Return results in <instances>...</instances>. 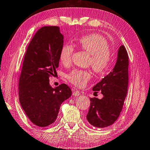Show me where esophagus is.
Here are the masks:
<instances>
[{
  "label": "esophagus",
  "mask_w": 150,
  "mask_h": 150,
  "mask_svg": "<svg viewBox=\"0 0 150 150\" xmlns=\"http://www.w3.org/2000/svg\"><path fill=\"white\" fill-rule=\"evenodd\" d=\"M73 95H74V96H79V95H80V91H78L77 90H76V89H73Z\"/></svg>",
  "instance_id": "obj_1"
}]
</instances>
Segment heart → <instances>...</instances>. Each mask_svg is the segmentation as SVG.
Segmentation results:
<instances>
[{"label":"heart","instance_id":"1","mask_svg":"<svg viewBox=\"0 0 150 150\" xmlns=\"http://www.w3.org/2000/svg\"><path fill=\"white\" fill-rule=\"evenodd\" d=\"M77 45L90 55L89 65L97 74L103 73L109 68L112 59V53L109 48L107 40L100 35L89 34L82 37ZM74 47L71 44H64L60 49L59 59L62 64L68 66L71 63ZM91 77L87 70L74 69L68 75V81L77 87H83Z\"/></svg>","mask_w":150,"mask_h":150}]
</instances>
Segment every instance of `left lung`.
I'll return each mask as SVG.
<instances>
[{"label": "left lung", "mask_w": 150, "mask_h": 150, "mask_svg": "<svg viewBox=\"0 0 150 150\" xmlns=\"http://www.w3.org/2000/svg\"><path fill=\"white\" fill-rule=\"evenodd\" d=\"M128 52L122 45L112 71L93 88L95 93L100 91L103 97L101 99L90 98L86 118L91 125L99 128H106L119 117L128 91Z\"/></svg>", "instance_id": "obj_1"}]
</instances>
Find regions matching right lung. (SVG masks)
Instances as JSON below:
<instances>
[{
    "mask_svg": "<svg viewBox=\"0 0 150 150\" xmlns=\"http://www.w3.org/2000/svg\"><path fill=\"white\" fill-rule=\"evenodd\" d=\"M64 37L59 26H44L31 40L18 79L19 101L35 125L46 127L55 122L60 105L71 95L68 85L53 88L49 78L59 67Z\"/></svg>",
    "mask_w": 150,
    "mask_h": 150,
    "instance_id": "obj_1",
    "label": "right lung"
}]
</instances>
